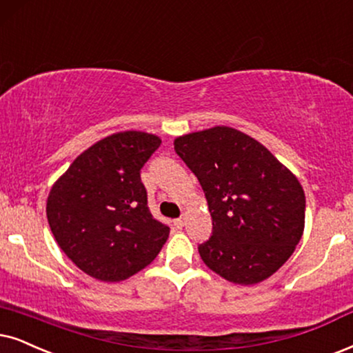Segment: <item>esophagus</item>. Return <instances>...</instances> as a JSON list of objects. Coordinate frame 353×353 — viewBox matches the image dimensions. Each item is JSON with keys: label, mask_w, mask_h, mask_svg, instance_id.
<instances>
[{"label": "esophagus", "mask_w": 353, "mask_h": 353, "mask_svg": "<svg viewBox=\"0 0 353 353\" xmlns=\"http://www.w3.org/2000/svg\"><path fill=\"white\" fill-rule=\"evenodd\" d=\"M184 223H185L184 218H177V220H174V226H176L177 230H181L182 226H184Z\"/></svg>", "instance_id": "1"}]
</instances>
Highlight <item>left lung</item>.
Segmentation results:
<instances>
[{"mask_svg":"<svg viewBox=\"0 0 353 353\" xmlns=\"http://www.w3.org/2000/svg\"><path fill=\"white\" fill-rule=\"evenodd\" d=\"M174 150L197 176L212 215V236L199 246L205 265L239 285L269 279L305 230V192L295 174L231 127L177 137Z\"/></svg>","mask_w":353,"mask_h":353,"instance_id":"obj_1","label":"left lung"}]
</instances>
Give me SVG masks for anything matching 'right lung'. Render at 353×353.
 <instances>
[{"mask_svg":"<svg viewBox=\"0 0 353 353\" xmlns=\"http://www.w3.org/2000/svg\"><path fill=\"white\" fill-rule=\"evenodd\" d=\"M161 145L145 132H119L83 151L53 184L48 225L84 274L120 282L154 261L169 226L154 220L140 171Z\"/></svg>","mask_w":353,"mask_h":353,"instance_id":"1","label":"right lung"}]
</instances>
